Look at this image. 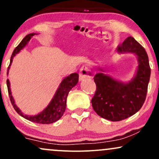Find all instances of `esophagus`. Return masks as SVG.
Returning a JSON list of instances; mask_svg holds the SVG:
<instances>
[{
    "mask_svg": "<svg viewBox=\"0 0 159 159\" xmlns=\"http://www.w3.org/2000/svg\"><path fill=\"white\" fill-rule=\"evenodd\" d=\"M92 76V72H91V70L87 66H81V69H80L79 72V79L83 80L84 78H90Z\"/></svg>",
    "mask_w": 159,
    "mask_h": 159,
    "instance_id": "obj_1",
    "label": "esophagus"
}]
</instances>
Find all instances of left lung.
I'll use <instances>...</instances> for the list:
<instances>
[{"mask_svg": "<svg viewBox=\"0 0 159 159\" xmlns=\"http://www.w3.org/2000/svg\"><path fill=\"white\" fill-rule=\"evenodd\" d=\"M117 52H132L138 56L139 65L136 75L130 82L124 84L98 72L93 78L96 90L91 100L96 114L113 122L126 119L141 108L147 97L151 73L145 49L132 36L118 46Z\"/></svg>", "mask_w": 159, "mask_h": 159, "instance_id": "left-lung-1", "label": "left lung"}]
</instances>
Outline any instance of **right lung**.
Here are the masks:
<instances>
[{"mask_svg": "<svg viewBox=\"0 0 159 159\" xmlns=\"http://www.w3.org/2000/svg\"><path fill=\"white\" fill-rule=\"evenodd\" d=\"M36 34H27L25 38L22 39V41L19 43V45L15 48V50L12 52V56L10 58V63L9 65L8 70L10 69V66L12 62V59L15 57L17 53H19L20 51L30 41V38L33 36L35 35ZM78 82V73H72L70 75L67 76L61 82V84L59 86L57 91L54 95V97L53 98L50 104L48 105V107L45 109L43 112L40 114L36 115V116H27V115H24L21 111L19 110V108L16 105L15 102H14L13 98H12V94L10 88V81L9 80H7V89H8V93L10 96V99L12 106L15 109L16 112L21 116H23L25 119L30 120V121L34 122L36 123L39 124H50L53 123L54 122L57 121L58 120L61 119V117L63 116V113L65 112L66 106V98L68 96L69 92L70 91L72 87H75Z\"/></svg>", "mask_w": 159, "mask_h": 159, "instance_id": "add662e5", "label": "right lung"}]
</instances>
